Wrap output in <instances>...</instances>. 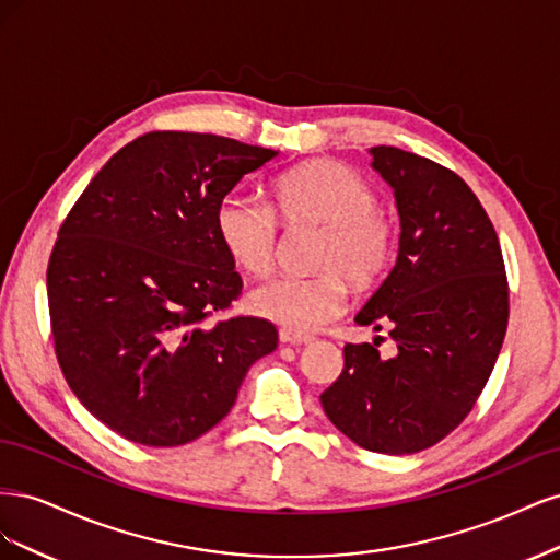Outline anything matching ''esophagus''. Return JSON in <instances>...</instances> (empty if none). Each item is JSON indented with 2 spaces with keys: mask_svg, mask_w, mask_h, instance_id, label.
Listing matches in <instances>:
<instances>
[{
  "mask_svg": "<svg viewBox=\"0 0 560 560\" xmlns=\"http://www.w3.org/2000/svg\"><path fill=\"white\" fill-rule=\"evenodd\" d=\"M313 341L311 334H301V331H292V329H280V343H290V346H301Z\"/></svg>",
  "mask_w": 560,
  "mask_h": 560,
  "instance_id": "obj_1",
  "label": "esophagus"
}]
</instances>
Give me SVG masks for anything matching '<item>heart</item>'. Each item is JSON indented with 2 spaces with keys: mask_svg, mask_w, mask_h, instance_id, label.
Here are the masks:
<instances>
[{
  "mask_svg": "<svg viewBox=\"0 0 560 560\" xmlns=\"http://www.w3.org/2000/svg\"><path fill=\"white\" fill-rule=\"evenodd\" d=\"M376 202L371 184L336 161H308L282 173L273 182V210L254 198L226 196L214 212L217 235L249 276L264 278L276 268L279 215L287 226H319L325 233L313 259L322 273L264 282L249 294V311L292 331H313L341 315L348 306L346 278L366 290L395 257V224Z\"/></svg>",
  "mask_w": 560,
  "mask_h": 560,
  "instance_id": "heart-1",
  "label": "heart"
}]
</instances>
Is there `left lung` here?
Returning a JSON list of instances; mask_svg holds the SVG:
<instances>
[{"mask_svg": "<svg viewBox=\"0 0 560 560\" xmlns=\"http://www.w3.org/2000/svg\"><path fill=\"white\" fill-rule=\"evenodd\" d=\"M371 154L395 189L401 235L395 268L354 322L389 327L397 354L381 358L378 338L346 343L341 376L319 401L358 446L409 455L477 404L506 334L510 284L493 222L463 177L397 147Z\"/></svg>", "mask_w": 560, "mask_h": 560, "instance_id": "left-lung-1", "label": "left lung"}]
</instances>
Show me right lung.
<instances>
[{
    "instance_id": "add662e5",
    "label": "right lung",
    "mask_w": 560,
    "mask_h": 560,
    "mask_svg": "<svg viewBox=\"0 0 560 560\" xmlns=\"http://www.w3.org/2000/svg\"><path fill=\"white\" fill-rule=\"evenodd\" d=\"M273 156L222 135L144 132L65 217L46 268L56 358L77 399L128 442H194L276 350L266 319L210 322L243 292L217 206Z\"/></svg>"
}]
</instances>
